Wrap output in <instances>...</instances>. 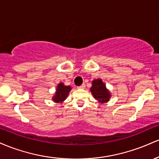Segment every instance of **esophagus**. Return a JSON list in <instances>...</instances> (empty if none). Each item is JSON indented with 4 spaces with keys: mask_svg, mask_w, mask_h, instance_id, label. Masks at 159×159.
Masks as SVG:
<instances>
[{
    "mask_svg": "<svg viewBox=\"0 0 159 159\" xmlns=\"http://www.w3.org/2000/svg\"><path fill=\"white\" fill-rule=\"evenodd\" d=\"M77 88L78 89H84L85 88V84H82V85L79 86V87H78Z\"/></svg>",
    "mask_w": 159,
    "mask_h": 159,
    "instance_id": "obj_1",
    "label": "esophagus"
}]
</instances>
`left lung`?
Instances as JSON below:
<instances>
[{
  "mask_svg": "<svg viewBox=\"0 0 159 159\" xmlns=\"http://www.w3.org/2000/svg\"><path fill=\"white\" fill-rule=\"evenodd\" d=\"M90 90L95 99L101 104L107 102L111 97L110 90H107L106 85L101 78L95 79L92 81V87Z\"/></svg>",
  "mask_w": 159,
  "mask_h": 159,
  "instance_id": "obj_1",
  "label": "left lung"
}]
</instances>
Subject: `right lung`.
<instances>
[{
	"instance_id": "add662e5",
	"label": "right lung",
	"mask_w": 159,
	"mask_h": 159,
	"mask_svg": "<svg viewBox=\"0 0 159 159\" xmlns=\"http://www.w3.org/2000/svg\"><path fill=\"white\" fill-rule=\"evenodd\" d=\"M72 90L71 86H66L64 84L59 83L56 87L55 93L52 97L53 102L56 103H62L68 97L69 92Z\"/></svg>"
}]
</instances>
